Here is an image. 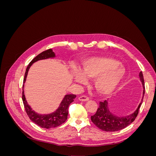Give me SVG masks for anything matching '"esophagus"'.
I'll return each mask as SVG.
<instances>
[{
    "mask_svg": "<svg viewBox=\"0 0 156 156\" xmlns=\"http://www.w3.org/2000/svg\"><path fill=\"white\" fill-rule=\"evenodd\" d=\"M78 99H79V101H87L89 100V98L87 96H79L78 98Z\"/></svg>",
    "mask_w": 156,
    "mask_h": 156,
    "instance_id": "1",
    "label": "esophagus"
}]
</instances>
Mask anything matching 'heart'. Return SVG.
Instances as JSON below:
<instances>
[{
  "label": "heart",
  "mask_w": 156,
  "mask_h": 156,
  "mask_svg": "<svg viewBox=\"0 0 156 156\" xmlns=\"http://www.w3.org/2000/svg\"><path fill=\"white\" fill-rule=\"evenodd\" d=\"M126 75V68L117 59L95 56L84 60L81 70L74 71L73 79L79 83L84 84L87 78H94V85L97 92L101 96H108L116 91Z\"/></svg>",
  "instance_id": "heart-1"
}]
</instances>
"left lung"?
<instances>
[{
	"mask_svg": "<svg viewBox=\"0 0 156 156\" xmlns=\"http://www.w3.org/2000/svg\"><path fill=\"white\" fill-rule=\"evenodd\" d=\"M140 81L143 84V98L136 109L126 116H118L112 113L108 107V100L100 103L96 114L91 116V120L98 127L105 131H116L125 128L133 122L139 113V109L142 104L145 92L144 81L142 72L139 73Z\"/></svg>",
	"mask_w": 156,
	"mask_h": 156,
	"instance_id": "left-lung-1",
	"label": "left lung"
}]
</instances>
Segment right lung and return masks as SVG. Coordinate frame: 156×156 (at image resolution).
<instances>
[{
    "label": "right lung",
    "instance_id": "add662e5",
    "mask_svg": "<svg viewBox=\"0 0 156 156\" xmlns=\"http://www.w3.org/2000/svg\"><path fill=\"white\" fill-rule=\"evenodd\" d=\"M55 57L56 55L53 49H51L46 50L42 52L38 55H37L34 59H32L29 64L28 65L25 73L24 79H23L22 100L27 114L29 116L31 121L34 122L37 126L46 129L57 127L65 122V121L68 119V107L70 103L74 101V99L76 98V95H74V94H66V95L64 96L62 101L60 102L58 107L54 112L49 113V114H40V113H37L33 110L30 105L28 103L25 96L24 88L28 72H29V70L32 64H34L38 60L55 58Z\"/></svg>",
    "mask_w": 156,
    "mask_h": 156
}]
</instances>
